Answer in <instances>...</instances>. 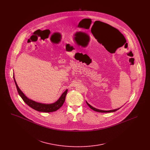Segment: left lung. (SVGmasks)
<instances>
[{
  "label": "left lung",
  "instance_id": "left-lung-1",
  "mask_svg": "<svg viewBox=\"0 0 150 150\" xmlns=\"http://www.w3.org/2000/svg\"><path fill=\"white\" fill-rule=\"evenodd\" d=\"M95 23V22H94ZM100 23H102V25H103V24H107V23H104V22H100ZM108 25V24H107ZM109 25V26H111V25ZM112 28H113L114 29V27H112V26H111ZM86 104L88 105V106L90 107L91 109H92L94 111H97V112H115V111H117V110H118L119 108H117V109H115V110H109V111H103V110H98V109H97V108H94V107H92L91 105H90L86 101Z\"/></svg>",
  "mask_w": 150,
  "mask_h": 150
}]
</instances>
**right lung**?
I'll list each match as a JSON object with an SVG mask.
<instances>
[{
  "instance_id": "1",
  "label": "right lung",
  "mask_w": 150,
  "mask_h": 150,
  "mask_svg": "<svg viewBox=\"0 0 150 150\" xmlns=\"http://www.w3.org/2000/svg\"><path fill=\"white\" fill-rule=\"evenodd\" d=\"M13 78H14V83L17 88V92L21 97L22 99L30 107H31L32 108L34 109L35 110H36L40 112H53L56 111L57 110H58L60 107H62L64 103L65 100V98L66 96L67 92V89H66L63 93L61 97L59 98V100L56 101L55 103H52V104H43L41 103H38L35 102L33 100H30L28 98H27L25 94L22 93L20 89L18 86H17L16 81L15 80V79L14 78L13 75Z\"/></svg>"
}]
</instances>
